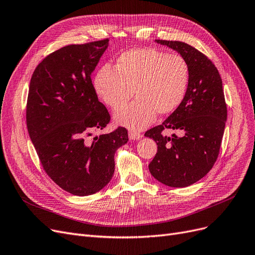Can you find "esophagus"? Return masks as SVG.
<instances>
[{"mask_svg": "<svg viewBox=\"0 0 255 255\" xmlns=\"http://www.w3.org/2000/svg\"><path fill=\"white\" fill-rule=\"evenodd\" d=\"M128 137L131 140H138V139H140V138L142 137V134L140 133V131H137L135 129H130L128 131Z\"/></svg>", "mask_w": 255, "mask_h": 255, "instance_id": "obj_1", "label": "esophagus"}]
</instances>
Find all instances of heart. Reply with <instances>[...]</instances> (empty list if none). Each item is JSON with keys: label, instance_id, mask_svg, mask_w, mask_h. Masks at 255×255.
<instances>
[{"label": "heart", "instance_id": "heart-1", "mask_svg": "<svg viewBox=\"0 0 255 255\" xmlns=\"http://www.w3.org/2000/svg\"><path fill=\"white\" fill-rule=\"evenodd\" d=\"M190 66L179 55L155 48H133L121 54L114 71L100 68L94 79L99 98L119 111L133 97L136 100L115 115L117 124L142 129L153 124L157 113L169 115L183 102L190 84Z\"/></svg>", "mask_w": 255, "mask_h": 255}]
</instances>
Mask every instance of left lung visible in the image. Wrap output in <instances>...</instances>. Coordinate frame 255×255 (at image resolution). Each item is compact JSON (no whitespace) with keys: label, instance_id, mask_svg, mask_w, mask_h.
Segmentation results:
<instances>
[{"label":"left lung","instance_id":"obj_1","mask_svg":"<svg viewBox=\"0 0 255 255\" xmlns=\"http://www.w3.org/2000/svg\"><path fill=\"white\" fill-rule=\"evenodd\" d=\"M176 50L190 66V84L180 107L162 125L145 131L153 138L157 153L148 164L152 176L165 186L183 188L203 178L214 165L227 120L223 81L215 65L207 56L187 43L156 40ZM165 128L178 130L166 137Z\"/></svg>","mask_w":255,"mask_h":255}]
</instances>
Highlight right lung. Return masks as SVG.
<instances>
[{
	"label": "right lung",
	"instance_id": "obj_1",
	"mask_svg": "<svg viewBox=\"0 0 255 255\" xmlns=\"http://www.w3.org/2000/svg\"><path fill=\"white\" fill-rule=\"evenodd\" d=\"M108 45L109 39H103L51 52L34 69L29 84V137L44 171L73 195H92L107 186L117 148L128 140L121 127L90 138L111 120L91 78Z\"/></svg>",
	"mask_w": 255,
	"mask_h": 255
}]
</instances>
